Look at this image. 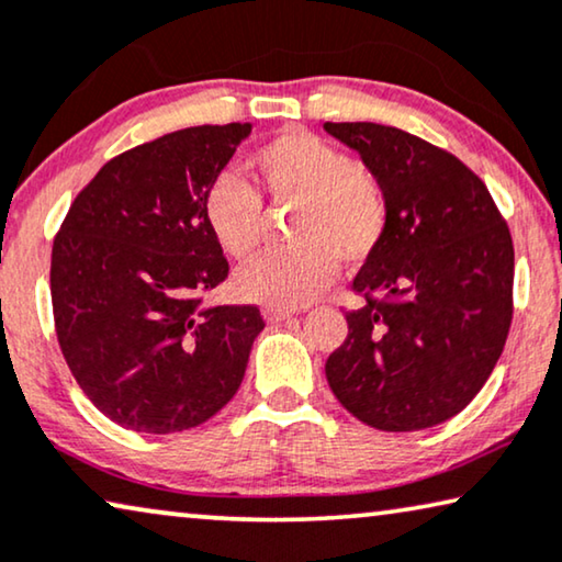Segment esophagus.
Returning <instances> with one entry per match:
<instances>
[{"label": "esophagus", "instance_id": "1", "mask_svg": "<svg viewBox=\"0 0 562 562\" xmlns=\"http://www.w3.org/2000/svg\"><path fill=\"white\" fill-rule=\"evenodd\" d=\"M263 319H266L268 324H281V322L291 319V312H289V308H276V306H266V308H263Z\"/></svg>", "mask_w": 562, "mask_h": 562}]
</instances>
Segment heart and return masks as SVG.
<instances>
[{"label":"heart","mask_w":562,"mask_h":562,"mask_svg":"<svg viewBox=\"0 0 562 562\" xmlns=\"http://www.w3.org/2000/svg\"><path fill=\"white\" fill-rule=\"evenodd\" d=\"M256 184L268 200L296 205L289 223L294 248L266 254L235 279L240 296L276 308H296L331 286L337 261L360 266L387 231L390 202L380 177L312 132H283L250 157ZM217 246L235 261L256 254L263 202L256 187L225 172L202 202Z\"/></svg>","instance_id":"b5f03b06"}]
</instances>
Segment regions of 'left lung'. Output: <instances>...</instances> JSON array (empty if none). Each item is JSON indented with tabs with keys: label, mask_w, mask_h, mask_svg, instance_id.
<instances>
[{
	"label": "left lung",
	"mask_w": 562,
	"mask_h": 562,
	"mask_svg": "<svg viewBox=\"0 0 562 562\" xmlns=\"http://www.w3.org/2000/svg\"><path fill=\"white\" fill-rule=\"evenodd\" d=\"M324 128L360 151L387 192L382 243L352 291L327 380L355 418L420 430L457 416L497 364L512 324L515 248L490 190L461 159L403 128Z\"/></svg>",
	"instance_id": "8db88e82"
}]
</instances>
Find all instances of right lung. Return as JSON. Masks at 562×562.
Listing matches in <instances>:
<instances>
[{
    "mask_svg": "<svg viewBox=\"0 0 562 562\" xmlns=\"http://www.w3.org/2000/svg\"><path fill=\"white\" fill-rule=\"evenodd\" d=\"M250 124L192 126L99 169L53 243L55 335L80 390L136 434H175L238 393L266 327L254 304L205 306L227 258L202 202Z\"/></svg>",
    "mask_w": 562,
    "mask_h": 562,
    "instance_id": "add662e5",
    "label": "right lung"
}]
</instances>
